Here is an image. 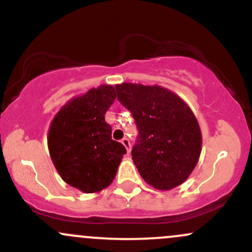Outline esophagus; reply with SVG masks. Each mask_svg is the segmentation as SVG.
Here are the masks:
<instances>
[{
	"label": "esophagus",
	"mask_w": 252,
	"mask_h": 252,
	"mask_svg": "<svg viewBox=\"0 0 252 252\" xmlns=\"http://www.w3.org/2000/svg\"><path fill=\"white\" fill-rule=\"evenodd\" d=\"M121 142H122V144L124 147H126V154H130V150H131V146H130V141L128 140V138L126 137H124L122 141H121Z\"/></svg>",
	"instance_id": "obj_1"
}]
</instances>
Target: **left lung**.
Returning <instances> with one entry per match:
<instances>
[{"instance_id":"left-lung-1","label":"left lung","mask_w":252,"mask_h":252,"mask_svg":"<svg viewBox=\"0 0 252 252\" xmlns=\"http://www.w3.org/2000/svg\"><path fill=\"white\" fill-rule=\"evenodd\" d=\"M117 98L138 128L131 155L144 181L156 189H175L189 179L201 153V130L182 98L160 85L117 84Z\"/></svg>"}]
</instances>
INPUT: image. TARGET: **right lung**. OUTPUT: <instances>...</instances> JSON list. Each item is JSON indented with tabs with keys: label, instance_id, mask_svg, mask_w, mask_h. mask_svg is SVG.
Instances as JSON below:
<instances>
[{
	"label": "right lung",
	"instance_id": "1",
	"mask_svg": "<svg viewBox=\"0 0 252 252\" xmlns=\"http://www.w3.org/2000/svg\"><path fill=\"white\" fill-rule=\"evenodd\" d=\"M115 98L112 85L90 89L63 104L48 129L52 162L66 184L83 193L106 189L126 153L122 143L111 140V126L105 122Z\"/></svg>",
	"mask_w": 252,
	"mask_h": 252
}]
</instances>
